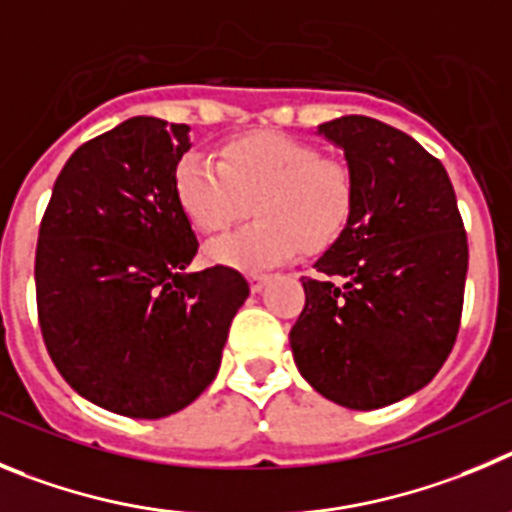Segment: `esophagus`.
Returning <instances> with one entry per match:
<instances>
[{"label":"esophagus","mask_w":512,"mask_h":512,"mask_svg":"<svg viewBox=\"0 0 512 512\" xmlns=\"http://www.w3.org/2000/svg\"><path fill=\"white\" fill-rule=\"evenodd\" d=\"M247 280H250V290H252V293H260V290L267 285V280H270V275L250 273V275H247Z\"/></svg>","instance_id":"obj_1"}]
</instances>
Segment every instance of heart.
<instances>
[{
	"label": "heart",
	"mask_w": 512,
	"mask_h": 512,
	"mask_svg": "<svg viewBox=\"0 0 512 512\" xmlns=\"http://www.w3.org/2000/svg\"><path fill=\"white\" fill-rule=\"evenodd\" d=\"M181 211L201 234H224L255 211L260 219L211 245L229 267H275L298 252L329 250L352 219L357 178L339 155L283 132H247L219 147V160L186 153L173 173Z\"/></svg>",
	"instance_id": "1"
}]
</instances>
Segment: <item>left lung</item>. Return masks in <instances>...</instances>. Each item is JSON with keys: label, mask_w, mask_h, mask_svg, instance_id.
Wrapping results in <instances>:
<instances>
[{"label": "left lung", "mask_w": 512, "mask_h": 512, "mask_svg": "<svg viewBox=\"0 0 512 512\" xmlns=\"http://www.w3.org/2000/svg\"><path fill=\"white\" fill-rule=\"evenodd\" d=\"M319 132L344 150L357 201L319 275L301 278L290 349L316 393L372 411L428 385L457 342L467 232L446 168L411 135L362 114Z\"/></svg>", "instance_id": "8db88e82"}]
</instances>
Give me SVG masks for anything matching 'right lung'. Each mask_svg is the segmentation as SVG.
<instances>
[{
    "instance_id": "add662e5",
    "label": "right lung",
    "mask_w": 512,
    "mask_h": 512,
    "mask_svg": "<svg viewBox=\"0 0 512 512\" xmlns=\"http://www.w3.org/2000/svg\"><path fill=\"white\" fill-rule=\"evenodd\" d=\"M186 124L132 117L84 142L55 178L35 250L43 342L63 380L130 418L199 398L250 296L227 265L186 273L199 239L173 191Z\"/></svg>"
}]
</instances>
